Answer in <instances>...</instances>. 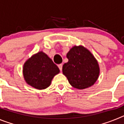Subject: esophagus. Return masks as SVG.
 Segmentation results:
<instances>
[{
	"label": "esophagus",
	"instance_id": "34e87169",
	"mask_svg": "<svg viewBox=\"0 0 124 124\" xmlns=\"http://www.w3.org/2000/svg\"><path fill=\"white\" fill-rule=\"evenodd\" d=\"M58 68H59V69L60 70V71H61V70H62V68H63V64H60L58 65Z\"/></svg>",
	"mask_w": 124,
	"mask_h": 124
}]
</instances>
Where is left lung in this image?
Masks as SVG:
<instances>
[{
	"label": "left lung",
	"instance_id": "left-lung-1",
	"mask_svg": "<svg viewBox=\"0 0 124 124\" xmlns=\"http://www.w3.org/2000/svg\"><path fill=\"white\" fill-rule=\"evenodd\" d=\"M68 62L63 66V73L70 84L78 89L91 87L99 78L98 62L83 46H74L66 55Z\"/></svg>",
	"mask_w": 124,
	"mask_h": 124
}]
</instances>
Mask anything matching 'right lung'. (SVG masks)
Instances as JSON below:
<instances>
[{"label":"right lung","instance_id":"add662e5","mask_svg":"<svg viewBox=\"0 0 124 124\" xmlns=\"http://www.w3.org/2000/svg\"><path fill=\"white\" fill-rule=\"evenodd\" d=\"M59 73L58 67L43 51L33 54L26 61L23 67L26 83L37 89L49 87L53 77Z\"/></svg>","mask_w":124,"mask_h":124}]
</instances>
